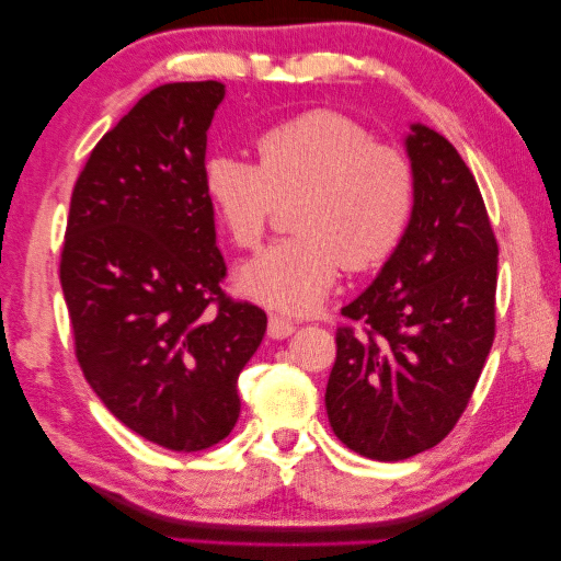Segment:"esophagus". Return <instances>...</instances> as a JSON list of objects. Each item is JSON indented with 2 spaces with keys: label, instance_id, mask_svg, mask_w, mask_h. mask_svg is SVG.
<instances>
[{
  "label": "esophagus",
  "instance_id": "34e87169",
  "mask_svg": "<svg viewBox=\"0 0 561 561\" xmlns=\"http://www.w3.org/2000/svg\"><path fill=\"white\" fill-rule=\"evenodd\" d=\"M293 330H296V323H290L288 318H280V316H271L268 318V337H273V341L288 337Z\"/></svg>",
  "mask_w": 561,
  "mask_h": 561
}]
</instances>
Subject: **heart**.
<instances>
[{
    "mask_svg": "<svg viewBox=\"0 0 561 561\" xmlns=\"http://www.w3.org/2000/svg\"><path fill=\"white\" fill-rule=\"evenodd\" d=\"M259 167L236 156L206 163V196L238 248H255L278 204L300 198L298 236L273 243L238 271L248 298L310 313L341 268L365 273L398 251L417 206V171L398 146L378 144L341 112L313 108L259 139Z\"/></svg>",
    "mask_w": 561,
    "mask_h": 561,
    "instance_id": "heart-1",
    "label": "heart"
}]
</instances>
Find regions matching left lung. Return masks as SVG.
I'll return each mask as SVG.
<instances>
[{
    "label": "left lung",
    "mask_w": 561,
    "mask_h": 561,
    "mask_svg": "<svg viewBox=\"0 0 561 561\" xmlns=\"http://www.w3.org/2000/svg\"><path fill=\"white\" fill-rule=\"evenodd\" d=\"M405 139L417 206L373 286L341 313L325 388L333 433L353 453L408 460L453 433L494 341L497 238L472 171L433 128Z\"/></svg>",
    "instance_id": "8db88e82"
}]
</instances>
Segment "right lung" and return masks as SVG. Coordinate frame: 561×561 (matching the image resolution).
<instances>
[{
	"label": "right lung",
	"instance_id": "right-lung-1",
	"mask_svg": "<svg viewBox=\"0 0 561 561\" xmlns=\"http://www.w3.org/2000/svg\"><path fill=\"white\" fill-rule=\"evenodd\" d=\"M226 89L176 81L101 136L71 194L59 278L87 382L136 435L198 453L231 433L259 306L226 296L206 131Z\"/></svg>",
	"mask_w": 561,
	"mask_h": 561
}]
</instances>
